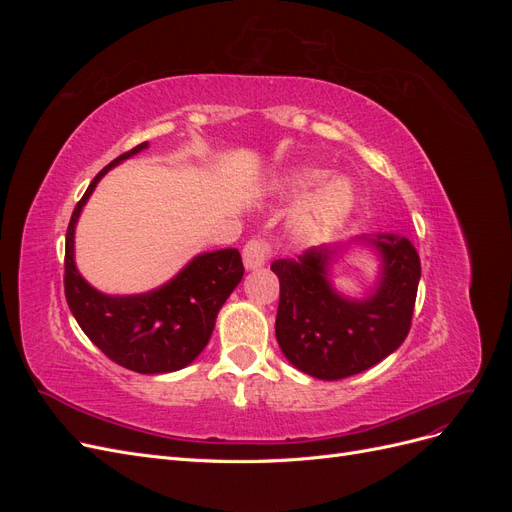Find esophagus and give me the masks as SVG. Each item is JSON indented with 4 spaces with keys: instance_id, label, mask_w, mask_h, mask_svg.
Instances as JSON below:
<instances>
[{
    "instance_id": "1",
    "label": "esophagus",
    "mask_w": 512,
    "mask_h": 512,
    "mask_svg": "<svg viewBox=\"0 0 512 512\" xmlns=\"http://www.w3.org/2000/svg\"><path fill=\"white\" fill-rule=\"evenodd\" d=\"M271 258V243L262 237H254L243 247V262L247 269H258Z\"/></svg>"
}]
</instances>
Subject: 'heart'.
<instances>
[{
	"label": "heart",
	"mask_w": 512,
	"mask_h": 512,
	"mask_svg": "<svg viewBox=\"0 0 512 512\" xmlns=\"http://www.w3.org/2000/svg\"><path fill=\"white\" fill-rule=\"evenodd\" d=\"M327 173L320 168H299L282 181V192L290 196H303L320 181H324ZM354 207V188L352 183L344 177L331 179L322 183L320 188L309 196L297 218V228L305 237H324L339 226L350 209Z\"/></svg>",
	"instance_id": "1"
}]
</instances>
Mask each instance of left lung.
Returning a JSON list of instances; mask_svg holds the SVG:
<instances>
[{"mask_svg": "<svg viewBox=\"0 0 512 512\" xmlns=\"http://www.w3.org/2000/svg\"><path fill=\"white\" fill-rule=\"evenodd\" d=\"M384 258L376 294L346 301L324 277L335 250H305L271 262L280 277L275 337L286 359L320 380H342L374 367L410 333L421 260L408 239L378 237Z\"/></svg>", "mask_w": 512, "mask_h": 512, "instance_id": "1", "label": "left lung"}]
</instances>
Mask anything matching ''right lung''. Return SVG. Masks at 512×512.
I'll return each mask as SVG.
<instances>
[{"mask_svg": "<svg viewBox=\"0 0 512 512\" xmlns=\"http://www.w3.org/2000/svg\"><path fill=\"white\" fill-rule=\"evenodd\" d=\"M145 147L136 145L104 166L76 203L66 232L64 290L79 327L108 359L138 374H166L190 365L203 352L215 316L245 269L239 250L228 247L196 256L175 280L134 297H108L83 280L74 267V226L81 209L106 170Z\"/></svg>", "mask_w": 512, "mask_h": 512, "instance_id": "add662e5", "label": "right lung"}]
</instances>
